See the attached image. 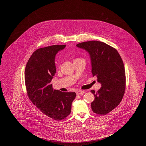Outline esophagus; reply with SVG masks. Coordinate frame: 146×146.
<instances>
[{"mask_svg":"<svg viewBox=\"0 0 146 146\" xmlns=\"http://www.w3.org/2000/svg\"><path fill=\"white\" fill-rule=\"evenodd\" d=\"M85 93V92L84 90H78L76 92V94L77 95H82Z\"/></svg>","mask_w":146,"mask_h":146,"instance_id":"1","label":"esophagus"}]
</instances>
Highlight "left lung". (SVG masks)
<instances>
[{
	"instance_id": "obj_1",
	"label": "left lung",
	"mask_w": 146,
	"mask_h": 146,
	"mask_svg": "<svg viewBox=\"0 0 146 146\" xmlns=\"http://www.w3.org/2000/svg\"><path fill=\"white\" fill-rule=\"evenodd\" d=\"M76 46L89 53L93 76H97L102 85L97 92L90 91L95 97L92 110L98 115H106L120 104L124 97L126 77L123 60L116 49L104 42H83Z\"/></svg>"
}]
</instances>
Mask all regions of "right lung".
Segmentation results:
<instances>
[{"mask_svg":"<svg viewBox=\"0 0 146 146\" xmlns=\"http://www.w3.org/2000/svg\"><path fill=\"white\" fill-rule=\"evenodd\" d=\"M66 45H54L35 50L26 64L25 82L27 96L38 109L55 120L66 118L71 113L76 94L53 90L50 83L56 72L55 57Z\"/></svg>","mask_w":146,"mask_h":146,"instance_id":"add662e5","label":"right lung"}]
</instances>
